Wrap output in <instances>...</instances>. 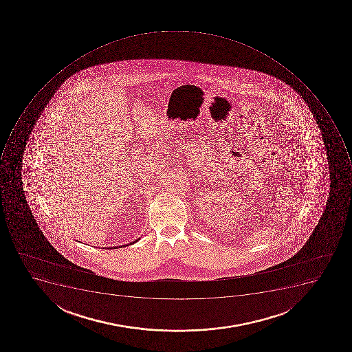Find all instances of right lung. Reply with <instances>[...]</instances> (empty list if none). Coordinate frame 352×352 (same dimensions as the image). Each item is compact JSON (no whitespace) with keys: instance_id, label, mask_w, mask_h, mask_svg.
Returning a JSON list of instances; mask_svg holds the SVG:
<instances>
[{"instance_id":"add662e5","label":"right lung","mask_w":352,"mask_h":352,"mask_svg":"<svg viewBox=\"0 0 352 352\" xmlns=\"http://www.w3.org/2000/svg\"><path fill=\"white\" fill-rule=\"evenodd\" d=\"M136 241H139V239H138V240H135V241L132 242V243H130V245H131V244L135 243ZM126 245H128V244H126ZM123 247H124V245H123Z\"/></svg>"}]
</instances>
